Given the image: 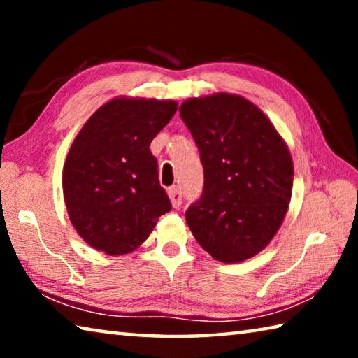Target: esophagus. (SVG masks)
Here are the masks:
<instances>
[{
	"mask_svg": "<svg viewBox=\"0 0 358 358\" xmlns=\"http://www.w3.org/2000/svg\"><path fill=\"white\" fill-rule=\"evenodd\" d=\"M169 197H171V202H172V207L173 208H180L181 207V192L177 186L173 187H169L167 189Z\"/></svg>",
	"mask_w": 358,
	"mask_h": 358,
	"instance_id": "34e87169",
	"label": "esophagus"
}]
</instances>
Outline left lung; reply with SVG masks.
I'll return each mask as SVG.
<instances>
[{"instance_id":"obj_1","label":"left lung","mask_w":358,"mask_h":358,"mask_svg":"<svg viewBox=\"0 0 358 358\" xmlns=\"http://www.w3.org/2000/svg\"><path fill=\"white\" fill-rule=\"evenodd\" d=\"M203 166V194L186 211L191 232L224 264L256 256L287 213L294 162L268 117L243 96L216 93L180 106Z\"/></svg>"}]
</instances>
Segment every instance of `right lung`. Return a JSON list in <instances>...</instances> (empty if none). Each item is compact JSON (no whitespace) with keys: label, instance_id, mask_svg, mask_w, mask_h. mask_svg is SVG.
<instances>
[{"label":"right lung","instance_id":"obj_1","mask_svg":"<svg viewBox=\"0 0 358 358\" xmlns=\"http://www.w3.org/2000/svg\"><path fill=\"white\" fill-rule=\"evenodd\" d=\"M177 107L120 96L101 106L72 142L63 167L66 210L94 250L110 256L137 250L171 211L150 143Z\"/></svg>","mask_w":358,"mask_h":358}]
</instances>
